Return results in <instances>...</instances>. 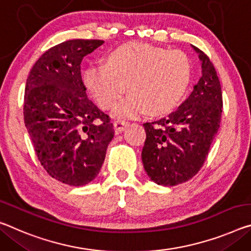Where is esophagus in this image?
Listing matches in <instances>:
<instances>
[{
	"mask_svg": "<svg viewBox=\"0 0 251 251\" xmlns=\"http://www.w3.org/2000/svg\"><path fill=\"white\" fill-rule=\"evenodd\" d=\"M127 125H128V123L126 121H122V119H117V121L114 122V128L116 132H122V130H124Z\"/></svg>",
	"mask_w": 251,
	"mask_h": 251,
	"instance_id": "1",
	"label": "esophagus"
}]
</instances>
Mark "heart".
<instances>
[{
    "label": "heart",
    "mask_w": 251,
    "mask_h": 251,
    "mask_svg": "<svg viewBox=\"0 0 251 251\" xmlns=\"http://www.w3.org/2000/svg\"><path fill=\"white\" fill-rule=\"evenodd\" d=\"M191 78V62L181 50H168L149 43L129 42L111 51L107 65L89 66L87 88L102 109L115 107L118 117H137L149 111L169 113L181 100Z\"/></svg>",
    "instance_id": "heart-1"
}]
</instances>
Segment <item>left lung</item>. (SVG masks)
Here are the masks:
<instances>
[{
  "label": "left lung",
  "instance_id": "8db88e82",
  "mask_svg": "<svg viewBox=\"0 0 251 251\" xmlns=\"http://www.w3.org/2000/svg\"><path fill=\"white\" fill-rule=\"evenodd\" d=\"M202 77L190 96L168 117L145 123L142 161L147 176L160 185L186 182L200 171L221 122L222 91L213 63L194 47Z\"/></svg>",
  "mask_w": 251,
  "mask_h": 251
}]
</instances>
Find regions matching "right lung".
Wrapping results in <instances>:
<instances>
[{"label": "right lung", "mask_w": 251, "mask_h": 251, "mask_svg": "<svg viewBox=\"0 0 251 251\" xmlns=\"http://www.w3.org/2000/svg\"><path fill=\"white\" fill-rule=\"evenodd\" d=\"M102 40L75 39L50 48L26 79L23 117L38 160L48 174L80 186L97 176L114 137L110 118L86 95L85 55Z\"/></svg>", "instance_id": "add662e5"}]
</instances>
